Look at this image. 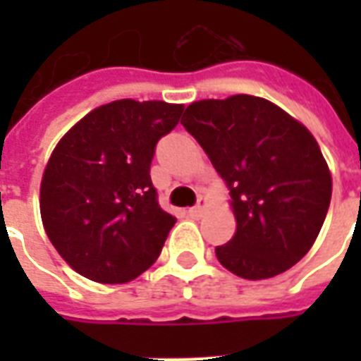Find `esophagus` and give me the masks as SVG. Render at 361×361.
Masks as SVG:
<instances>
[{"mask_svg":"<svg viewBox=\"0 0 361 361\" xmlns=\"http://www.w3.org/2000/svg\"><path fill=\"white\" fill-rule=\"evenodd\" d=\"M204 204H206V200H204V198H198V204L197 206H192V208L187 209V215H189V217H192V219L200 217L204 212Z\"/></svg>","mask_w":361,"mask_h":361,"instance_id":"1","label":"esophagus"}]
</instances>
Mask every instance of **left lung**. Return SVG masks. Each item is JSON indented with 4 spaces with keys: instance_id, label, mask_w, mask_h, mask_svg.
Masks as SVG:
<instances>
[{
    "instance_id": "obj_1",
    "label": "left lung",
    "mask_w": 361,
    "mask_h": 361,
    "mask_svg": "<svg viewBox=\"0 0 361 361\" xmlns=\"http://www.w3.org/2000/svg\"><path fill=\"white\" fill-rule=\"evenodd\" d=\"M181 125L231 189L236 234L215 255L243 279H268L302 260L331 200L313 135L266 99L232 95L187 106Z\"/></svg>"
}]
</instances>
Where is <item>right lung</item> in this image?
Listing matches in <instances>:
<instances>
[{"label": "right lung", "mask_w": 361, "mask_h": 361, "mask_svg": "<svg viewBox=\"0 0 361 361\" xmlns=\"http://www.w3.org/2000/svg\"><path fill=\"white\" fill-rule=\"evenodd\" d=\"M181 112L183 104L121 99L59 140L42 176L41 217L75 271L116 285L157 260L176 217L159 206L149 166Z\"/></svg>", "instance_id": "add662e5"}]
</instances>
